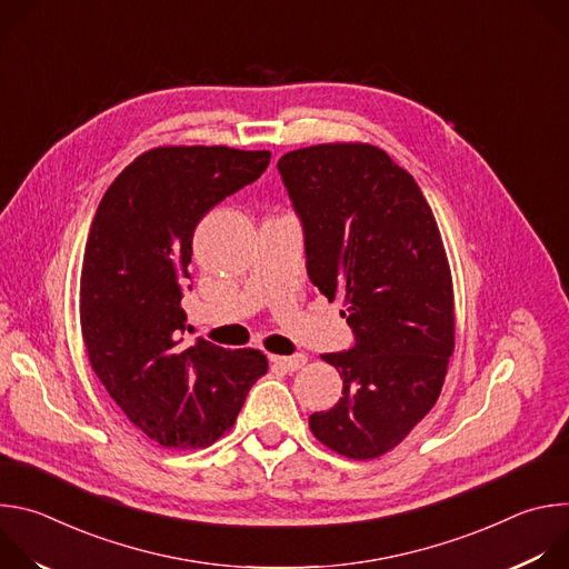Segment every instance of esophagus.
<instances>
[{"instance_id":"obj_1","label":"esophagus","mask_w":569,"mask_h":569,"mask_svg":"<svg viewBox=\"0 0 569 569\" xmlns=\"http://www.w3.org/2000/svg\"><path fill=\"white\" fill-rule=\"evenodd\" d=\"M270 360L277 367L286 369V371H297V369H301L306 365V356L303 353H297V356H270Z\"/></svg>"}]
</instances>
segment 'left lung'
I'll return each mask as SVG.
<instances>
[{
    "label": "left lung",
    "mask_w": 569,
    "mask_h": 569,
    "mask_svg": "<svg viewBox=\"0 0 569 569\" xmlns=\"http://www.w3.org/2000/svg\"><path fill=\"white\" fill-rule=\"evenodd\" d=\"M303 229L306 272L342 297L353 347L323 353L342 398L312 435L351 459L398 446L432 410L455 349L452 279L435 213L391 157L369 143H321L277 164Z\"/></svg>",
    "instance_id": "8db88e82"
}]
</instances>
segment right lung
Listing matches in <instances>:
<instances>
[{
  "label": "right lung",
  "instance_id": "right-lung-1",
  "mask_svg": "<svg viewBox=\"0 0 569 569\" xmlns=\"http://www.w3.org/2000/svg\"><path fill=\"white\" fill-rule=\"evenodd\" d=\"M268 164V150L154 148L119 173L94 213L80 272L86 349L123 415L164 448L213 443L268 371L254 349L182 345L193 231Z\"/></svg>",
  "mask_w": 569,
  "mask_h": 569
}]
</instances>
